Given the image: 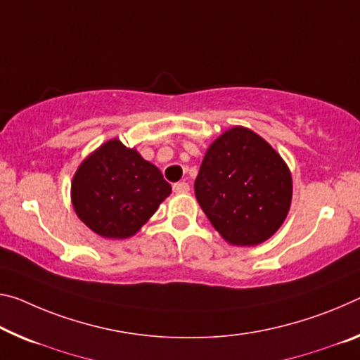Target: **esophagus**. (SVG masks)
<instances>
[{
  "label": "esophagus",
  "instance_id": "34e87169",
  "mask_svg": "<svg viewBox=\"0 0 360 360\" xmlns=\"http://www.w3.org/2000/svg\"><path fill=\"white\" fill-rule=\"evenodd\" d=\"M173 191L176 192V193H186V192H189V184H187V182H174L173 184Z\"/></svg>",
  "mask_w": 360,
  "mask_h": 360
}]
</instances>
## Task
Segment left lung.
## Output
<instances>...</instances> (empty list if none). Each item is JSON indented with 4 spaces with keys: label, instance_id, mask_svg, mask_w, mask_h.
Returning <instances> with one entry per match:
<instances>
[{
    "label": "left lung",
    "instance_id": "obj_1",
    "mask_svg": "<svg viewBox=\"0 0 360 360\" xmlns=\"http://www.w3.org/2000/svg\"><path fill=\"white\" fill-rule=\"evenodd\" d=\"M193 189L227 242L252 247L267 240L287 218L292 174L264 139L236 127L210 146Z\"/></svg>",
    "mask_w": 360,
    "mask_h": 360
}]
</instances>
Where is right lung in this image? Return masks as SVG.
Listing matches in <instances>:
<instances>
[{"label":"right lung","mask_w":360,"mask_h":360,"mask_svg":"<svg viewBox=\"0 0 360 360\" xmlns=\"http://www.w3.org/2000/svg\"><path fill=\"white\" fill-rule=\"evenodd\" d=\"M169 193L162 171L118 139L84 160L72 182L78 218L107 238L134 236Z\"/></svg>","instance_id":"1"}]
</instances>
